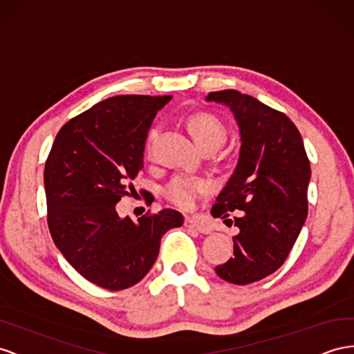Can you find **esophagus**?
Returning <instances> with one entry per match:
<instances>
[{
  "label": "esophagus",
  "instance_id": "esophagus-1",
  "mask_svg": "<svg viewBox=\"0 0 354 354\" xmlns=\"http://www.w3.org/2000/svg\"><path fill=\"white\" fill-rule=\"evenodd\" d=\"M185 226L189 227V229H194V231H196L199 234H209V232H212V227L207 226L205 223H203L201 221H198V218H194V217H186L185 218Z\"/></svg>",
  "mask_w": 354,
  "mask_h": 354
}]
</instances>
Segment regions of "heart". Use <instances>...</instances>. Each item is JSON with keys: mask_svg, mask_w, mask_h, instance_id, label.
<instances>
[{"mask_svg": "<svg viewBox=\"0 0 354 354\" xmlns=\"http://www.w3.org/2000/svg\"><path fill=\"white\" fill-rule=\"evenodd\" d=\"M187 127L201 147H205L209 145L218 147L226 140L227 136L225 123L212 113L201 111L192 114L187 120ZM158 132L159 127H153L150 129L146 140L147 151L151 150V145H153V141L156 140ZM208 189L209 185L205 178L187 173H180L171 178L164 186V189H162V195H164L168 203L183 209H190L196 204V201L201 196L208 192Z\"/></svg>", "mask_w": 354, "mask_h": 354, "instance_id": "b5f03b06", "label": "heart"}]
</instances>
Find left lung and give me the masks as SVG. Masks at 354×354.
I'll list each match as a JSON object with an SVG mask.
<instances>
[{"label":"left lung","instance_id":"8db88e82","mask_svg":"<svg viewBox=\"0 0 354 354\" xmlns=\"http://www.w3.org/2000/svg\"><path fill=\"white\" fill-rule=\"evenodd\" d=\"M207 101L231 107L241 133L236 168L212 208L214 217L236 213L240 234L232 238L234 256L216 272L234 284L254 283L284 263L305 223L310 160L284 113L234 89L209 92Z\"/></svg>","mask_w":354,"mask_h":354}]
</instances>
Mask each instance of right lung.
I'll return each mask as SVG.
<instances>
[{
    "mask_svg": "<svg viewBox=\"0 0 354 354\" xmlns=\"http://www.w3.org/2000/svg\"><path fill=\"white\" fill-rule=\"evenodd\" d=\"M169 95H118L59 129L44 167L47 225L56 247L86 280L123 290L142 280L159 254L160 238L183 225L176 209L133 222L116 212L145 167L146 138Z\"/></svg>",
    "mask_w": 354,
    "mask_h": 354,
    "instance_id": "right-lung-1",
    "label": "right lung"
}]
</instances>
